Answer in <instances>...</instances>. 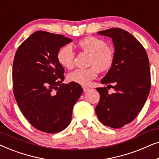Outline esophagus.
I'll return each mask as SVG.
<instances>
[{"mask_svg":"<svg viewBox=\"0 0 159 159\" xmlns=\"http://www.w3.org/2000/svg\"><path fill=\"white\" fill-rule=\"evenodd\" d=\"M82 88H83V91L84 92H86V91H88L89 90V88L86 86H82Z\"/></svg>","mask_w":159,"mask_h":159,"instance_id":"34e87169","label":"esophagus"}]
</instances>
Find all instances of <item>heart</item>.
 Returning a JSON list of instances; mask_svg holds the SVG:
<instances>
[{
  "label": "heart",
  "instance_id": "b5f03b06",
  "mask_svg": "<svg viewBox=\"0 0 159 159\" xmlns=\"http://www.w3.org/2000/svg\"><path fill=\"white\" fill-rule=\"evenodd\" d=\"M77 47L90 55L89 66L86 69H76L68 75L69 82L88 85L95 79L98 71L106 72L111 68L114 61V51L101 38L88 36L77 42ZM57 61L61 66L66 69H71L74 66L75 53L69 45L63 46L57 53Z\"/></svg>",
  "mask_w": 159,
  "mask_h": 159
}]
</instances>
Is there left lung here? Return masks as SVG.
<instances>
[{
    "instance_id": "left-lung-1",
    "label": "left lung",
    "mask_w": 159,
    "mask_h": 159,
    "mask_svg": "<svg viewBox=\"0 0 159 159\" xmlns=\"http://www.w3.org/2000/svg\"><path fill=\"white\" fill-rule=\"evenodd\" d=\"M98 34L114 43V64L101 82L115 93L96 88L101 96L95 112L102 124L118 129L134 120L146 101L151 90L149 60L141 43L125 30L111 28Z\"/></svg>"
}]
</instances>
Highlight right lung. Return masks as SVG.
Segmentation results:
<instances>
[{
    "label": "right lung",
    "mask_w": 159,
    "mask_h": 159,
    "mask_svg": "<svg viewBox=\"0 0 159 159\" xmlns=\"http://www.w3.org/2000/svg\"><path fill=\"white\" fill-rule=\"evenodd\" d=\"M72 40L45 31L32 34L18 48L13 63L14 94L25 118L37 129L56 133L68 127L83 89L64 84L57 53Z\"/></svg>",
    "instance_id": "right-lung-1"
}]
</instances>
